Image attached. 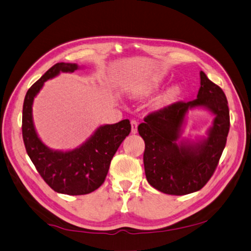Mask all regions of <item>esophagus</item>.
<instances>
[{
	"mask_svg": "<svg viewBox=\"0 0 251 251\" xmlns=\"http://www.w3.org/2000/svg\"><path fill=\"white\" fill-rule=\"evenodd\" d=\"M130 124H131V132H132V134H136L137 127H138V122L135 121V120H131Z\"/></svg>",
	"mask_w": 251,
	"mask_h": 251,
	"instance_id": "obj_1",
	"label": "esophagus"
}]
</instances>
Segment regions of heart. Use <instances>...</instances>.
Listing matches in <instances>:
<instances>
[{
	"label": "heart",
	"instance_id": "heart-1",
	"mask_svg": "<svg viewBox=\"0 0 251 251\" xmlns=\"http://www.w3.org/2000/svg\"><path fill=\"white\" fill-rule=\"evenodd\" d=\"M155 88H158V85H152L151 87H148V89H147L145 92H149L152 89H155ZM181 95V87L178 83H175V85L171 86L168 90H166L162 97L160 98V104L162 105H166V104H171V103L175 102L176 100L178 99L179 96Z\"/></svg>",
	"mask_w": 251,
	"mask_h": 251
}]
</instances>
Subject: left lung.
<instances>
[{
  "label": "left lung",
  "mask_w": 251,
  "mask_h": 251,
  "mask_svg": "<svg viewBox=\"0 0 251 251\" xmlns=\"http://www.w3.org/2000/svg\"><path fill=\"white\" fill-rule=\"evenodd\" d=\"M197 99L178 101L149 113L138 126L145 141L144 164L148 183L162 193L187 195L208 183L217 170L229 130L227 99L221 88L200 72ZM205 106L216 114L207 141L177 145L180 127L189 107Z\"/></svg>",
  "instance_id": "1"
}]
</instances>
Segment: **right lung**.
Returning a JSON list of instances; mask_svg holds the SVG:
<instances>
[{
	"mask_svg": "<svg viewBox=\"0 0 251 251\" xmlns=\"http://www.w3.org/2000/svg\"><path fill=\"white\" fill-rule=\"evenodd\" d=\"M76 64L56 63L29 88L23 105V139L29 158L50 187L60 194H90L104 183L111 161L122 141L129 135V120L98 128L91 138L73 151H53L44 146L34 130L32 102L43 83L58 73H73Z\"/></svg>",
	"mask_w": 251,
	"mask_h": 251,
	"instance_id": "1",
	"label": "right lung"
}]
</instances>
